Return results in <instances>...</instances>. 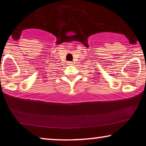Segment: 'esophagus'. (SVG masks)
Segmentation results:
<instances>
[{"label": "esophagus", "instance_id": "esophagus-1", "mask_svg": "<svg viewBox=\"0 0 146 146\" xmlns=\"http://www.w3.org/2000/svg\"><path fill=\"white\" fill-rule=\"evenodd\" d=\"M68 64L69 65H71L72 64V62H68Z\"/></svg>", "mask_w": 146, "mask_h": 146}]
</instances>
